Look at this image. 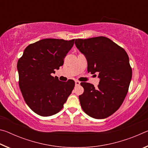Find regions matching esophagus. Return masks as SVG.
<instances>
[{
  "instance_id": "1",
  "label": "esophagus",
  "mask_w": 148,
  "mask_h": 148,
  "mask_svg": "<svg viewBox=\"0 0 148 148\" xmlns=\"http://www.w3.org/2000/svg\"><path fill=\"white\" fill-rule=\"evenodd\" d=\"M75 85H76V86H79V85H80V82H79V81H76V82H75Z\"/></svg>"
}]
</instances>
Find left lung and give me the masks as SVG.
<instances>
[{
    "mask_svg": "<svg viewBox=\"0 0 148 148\" xmlns=\"http://www.w3.org/2000/svg\"><path fill=\"white\" fill-rule=\"evenodd\" d=\"M75 45L87 61V71L99 74L97 88L81 83L84 93L79 95L84 111L95 119H104L121 106L132 78L129 56L121 47L104 36L76 39Z\"/></svg>",
    "mask_w": 148,
    "mask_h": 148,
    "instance_id": "obj_1",
    "label": "left lung"
}]
</instances>
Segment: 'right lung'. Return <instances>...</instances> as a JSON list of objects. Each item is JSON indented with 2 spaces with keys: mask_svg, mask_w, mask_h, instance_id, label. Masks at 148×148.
Instances as JSON below:
<instances>
[{
  "mask_svg": "<svg viewBox=\"0 0 148 148\" xmlns=\"http://www.w3.org/2000/svg\"><path fill=\"white\" fill-rule=\"evenodd\" d=\"M74 43V39L40 40L29 45L18 60L19 88L27 104L39 116L58 113L74 89L72 79L61 82L51 76L63 64Z\"/></svg>",
  "mask_w": 148,
  "mask_h": 148,
  "instance_id": "right-lung-1",
  "label": "right lung"
}]
</instances>
